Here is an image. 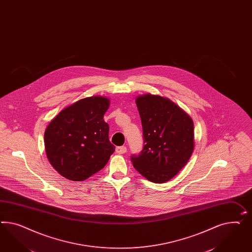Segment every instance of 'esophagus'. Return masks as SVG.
<instances>
[{
  "mask_svg": "<svg viewBox=\"0 0 252 252\" xmlns=\"http://www.w3.org/2000/svg\"><path fill=\"white\" fill-rule=\"evenodd\" d=\"M127 152L126 146H118L116 147V153L117 154H124Z\"/></svg>",
  "mask_w": 252,
  "mask_h": 252,
  "instance_id": "obj_1",
  "label": "esophagus"
}]
</instances>
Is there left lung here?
Instances as JSON below:
<instances>
[{
    "label": "left lung",
    "instance_id": "1",
    "mask_svg": "<svg viewBox=\"0 0 252 252\" xmlns=\"http://www.w3.org/2000/svg\"><path fill=\"white\" fill-rule=\"evenodd\" d=\"M144 148L131 155L134 168L148 180L164 183L187 164L194 148L193 122L173 102L159 95L137 97Z\"/></svg>",
    "mask_w": 252,
    "mask_h": 252
}]
</instances>
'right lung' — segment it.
Here are the masks:
<instances>
[{"instance_id": "add662e5", "label": "right lung", "mask_w": 252, "mask_h": 252, "mask_svg": "<svg viewBox=\"0 0 252 252\" xmlns=\"http://www.w3.org/2000/svg\"><path fill=\"white\" fill-rule=\"evenodd\" d=\"M109 100L94 96L64 108L45 130V149L51 165L68 180L82 181L107 165L115 146L103 117Z\"/></svg>"}]
</instances>
